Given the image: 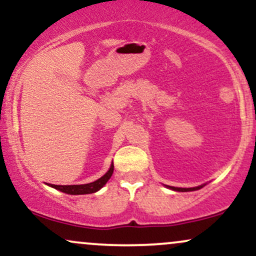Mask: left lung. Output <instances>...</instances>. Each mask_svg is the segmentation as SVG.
<instances>
[{
  "label": "left lung",
  "mask_w": 256,
  "mask_h": 256,
  "mask_svg": "<svg viewBox=\"0 0 256 256\" xmlns=\"http://www.w3.org/2000/svg\"><path fill=\"white\" fill-rule=\"evenodd\" d=\"M168 188H171L172 190H176V192H194V190H198V189H201L202 186H198V188H174V186H168Z\"/></svg>",
  "instance_id": "8db88e82"
}]
</instances>
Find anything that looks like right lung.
<instances>
[{
	"label": "right lung",
	"instance_id": "1",
	"mask_svg": "<svg viewBox=\"0 0 256 256\" xmlns=\"http://www.w3.org/2000/svg\"><path fill=\"white\" fill-rule=\"evenodd\" d=\"M114 171V166L112 165L110 171L106 173L104 176H102L101 178L98 179V180L92 182V183L89 184H82V185H54L49 184L54 189L60 190L64 194H70V195H84V194H92L98 192L104 185L107 183L108 179L112 177Z\"/></svg>",
	"mask_w": 256,
	"mask_h": 256
}]
</instances>
